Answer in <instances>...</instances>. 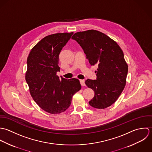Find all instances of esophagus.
<instances>
[{
    "instance_id": "obj_1",
    "label": "esophagus",
    "mask_w": 152,
    "mask_h": 152,
    "mask_svg": "<svg viewBox=\"0 0 152 152\" xmlns=\"http://www.w3.org/2000/svg\"><path fill=\"white\" fill-rule=\"evenodd\" d=\"M80 83L81 85H82V86H83L85 85V81H84V80H80Z\"/></svg>"
}]
</instances>
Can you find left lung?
I'll use <instances>...</instances> for the list:
<instances>
[{
  "mask_svg": "<svg viewBox=\"0 0 152 152\" xmlns=\"http://www.w3.org/2000/svg\"><path fill=\"white\" fill-rule=\"evenodd\" d=\"M72 39L82 47L91 66H98L96 80L85 81L94 91L89 104L102 109L110 106L121 94L126 82L128 66L121 48L106 34L95 30L77 32Z\"/></svg>",
  "mask_w": 152,
  "mask_h": 152,
  "instance_id": "8db88e82",
  "label": "left lung"
}]
</instances>
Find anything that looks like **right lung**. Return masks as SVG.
<instances>
[{
    "label": "right lung",
    "mask_w": 152,
    "mask_h": 152,
    "mask_svg": "<svg viewBox=\"0 0 152 152\" xmlns=\"http://www.w3.org/2000/svg\"><path fill=\"white\" fill-rule=\"evenodd\" d=\"M73 34L59 33L48 35L31 50L28 57L25 79L31 97L37 104L50 114L64 112L73 96L81 89L77 79H61L59 56L62 48Z\"/></svg>",
    "instance_id": "right-lung-1"
}]
</instances>
